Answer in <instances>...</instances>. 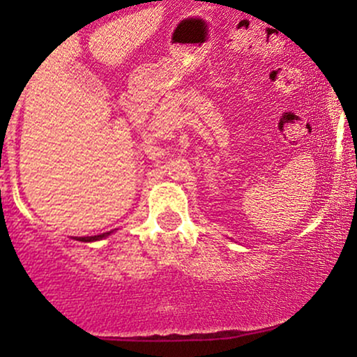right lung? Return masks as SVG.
Listing matches in <instances>:
<instances>
[{
  "label": "right lung",
  "instance_id": "obj_1",
  "mask_svg": "<svg viewBox=\"0 0 357 357\" xmlns=\"http://www.w3.org/2000/svg\"><path fill=\"white\" fill-rule=\"evenodd\" d=\"M110 235V233H102V235H96V236H77V240L79 241H96V240H100L104 238V236Z\"/></svg>",
  "mask_w": 357,
  "mask_h": 357
}]
</instances>
